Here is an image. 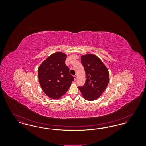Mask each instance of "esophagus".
<instances>
[{"label":"esophagus","mask_w":146,"mask_h":146,"mask_svg":"<svg viewBox=\"0 0 146 146\" xmlns=\"http://www.w3.org/2000/svg\"><path fill=\"white\" fill-rule=\"evenodd\" d=\"M74 80H75V81H76V76H74Z\"/></svg>","instance_id":"1"}]
</instances>
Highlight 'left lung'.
<instances>
[{
	"label": "left lung",
	"mask_w": 146,
	"mask_h": 146,
	"mask_svg": "<svg viewBox=\"0 0 146 146\" xmlns=\"http://www.w3.org/2000/svg\"><path fill=\"white\" fill-rule=\"evenodd\" d=\"M86 82L83 86L78 87L84 98L94 101L101 96L106 89L109 81V72L102 61L94 54H86L81 56Z\"/></svg>",
	"instance_id": "1"
}]
</instances>
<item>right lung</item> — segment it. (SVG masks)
<instances>
[{"label":"right lung","instance_id":"right-lung-1","mask_svg":"<svg viewBox=\"0 0 146 146\" xmlns=\"http://www.w3.org/2000/svg\"><path fill=\"white\" fill-rule=\"evenodd\" d=\"M67 55L57 52L49 56L38 68L40 85L48 97L58 99L66 93L74 78L66 65Z\"/></svg>","mask_w":146,"mask_h":146}]
</instances>
